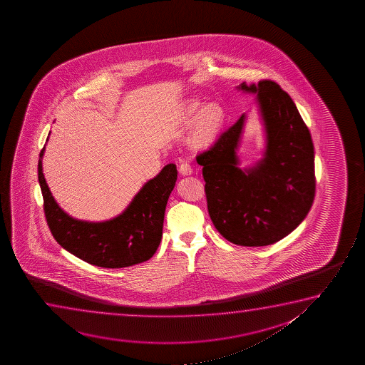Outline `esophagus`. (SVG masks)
<instances>
[{
  "label": "esophagus",
  "instance_id": "obj_1",
  "mask_svg": "<svg viewBox=\"0 0 365 365\" xmlns=\"http://www.w3.org/2000/svg\"><path fill=\"white\" fill-rule=\"evenodd\" d=\"M180 175H192V165H190V160H183L180 162Z\"/></svg>",
  "mask_w": 365,
  "mask_h": 365
}]
</instances>
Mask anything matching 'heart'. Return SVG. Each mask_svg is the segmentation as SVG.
<instances>
[{"instance_id": "obj_1", "label": "heart", "mask_w": 365, "mask_h": 365, "mask_svg": "<svg viewBox=\"0 0 365 365\" xmlns=\"http://www.w3.org/2000/svg\"><path fill=\"white\" fill-rule=\"evenodd\" d=\"M198 105H193L197 108ZM222 120V112L217 106H208L200 115V133L203 140H210L215 135Z\"/></svg>"}]
</instances>
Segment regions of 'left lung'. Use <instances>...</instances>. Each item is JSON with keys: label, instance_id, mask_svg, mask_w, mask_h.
Wrapping results in <instances>:
<instances>
[{"label": "left lung", "instance_id": "8db88e82", "mask_svg": "<svg viewBox=\"0 0 365 365\" xmlns=\"http://www.w3.org/2000/svg\"><path fill=\"white\" fill-rule=\"evenodd\" d=\"M258 93L267 130L263 160L240 170L237 150L245 115L197 155L215 230L243 247L273 245L304 220L315 195L314 147L294 102L274 81L240 85Z\"/></svg>", "mask_w": 365, "mask_h": 365}]
</instances>
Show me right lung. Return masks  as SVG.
Masks as SVG:
<instances>
[{"instance_id": "1", "label": "right lung", "mask_w": 365, "mask_h": 365, "mask_svg": "<svg viewBox=\"0 0 365 365\" xmlns=\"http://www.w3.org/2000/svg\"><path fill=\"white\" fill-rule=\"evenodd\" d=\"M43 152L45 147L38 160L43 210L51 233L62 248L102 268H125L153 257L162 238L167 200L177 180L175 165H165L147 182L122 215L90 223L71 218L56 203L42 173Z\"/></svg>"}]
</instances>
